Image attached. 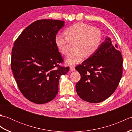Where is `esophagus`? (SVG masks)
I'll list each match as a JSON object with an SVG mask.
<instances>
[{"label":"esophagus","instance_id":"1","mask_svg":"<svg viewBox=\"0 0 132 132\" xmlns=\"http://www.w3.org/2000/svg\"><path fill=\"white\" fill-rule=\"evenodd\" d=\"M70 70L71 71H73L75 70V68L74 66H70Z\"/></svg>","mask_w":132,"mask_h":132}]
</instances>
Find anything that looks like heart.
Instances as JSON below:
<instances>
[{
  "label": "heart",
  "mask_w": 132,
  "mask_h": 132,
  "mask_svg": "<svg viewBox=\"0 0 132 132\" xmlns=\"http://www.w3.org/2000/svg\"><path fill=\"white\" fill-rule=\"evenodd\" d=\"M66 38L57 35L55 44L58 51L64 56L69 54V43L75 41V52L66 59V63L72 65L79 63L83 58L95 54L101 44L102 32L95 27H91L83 23H77L68 27L64 31Z\"/></svg>",
  "instance_id": "b5f03b06"
}]
</instances>
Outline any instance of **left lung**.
<instances>
[{
  "instance_id": "1",
  "label": "left lung",
  "mask_w": 132,
  "mask_h": 132,
  "mask_svg": "<svg viewBox=\"0 0 132 132\" xmlns=\"http://www.w3.org/2000/svg\"><path fill=\"white\" fill-rule=\"evenodd\" d=\"M122 63L117 45L110 38H106L95 54L75 68L81 77L75 87L78 96L92 103L107 99L119 85Z\"/></svg>"
}]
</instances>
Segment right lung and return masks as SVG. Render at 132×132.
<instances>
[{"mask_svg":"<svg viewBox=\"0 0 132 132\" xmlns=\"http://www.w3.org/2000/svg\"><path fill=\"white\" fill-rule=\"evenodd\" d=\"M64 22L39 20L30 24L15 40L12 50L11 69L18 87L28 100L36 104L49 102L57 95L61 75L69 67L55 44Z\"/></svg>","mask_w":132,"mask_h":132,"instance_id":"obj_1","label":"right lung"}]
</instances>
